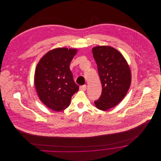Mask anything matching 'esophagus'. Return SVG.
Returning <instances> with one entry per match:
<instances>
[{
  "instance_id": "1",
  "label": "esophagus",
  "mask_w": 161,
  "mask_h": 161,
  "mask_svg": "<svg viewBox=\"0 0 161 161\" xmlns=\"http://www.w3.org/2000/svg\"><path fill=\"white\" fill-rule=\"evenodd\" d=\"M87 89V86L86 85H84V86H80V90L81 91H85Z\"/></svg>"
}]
</instances>
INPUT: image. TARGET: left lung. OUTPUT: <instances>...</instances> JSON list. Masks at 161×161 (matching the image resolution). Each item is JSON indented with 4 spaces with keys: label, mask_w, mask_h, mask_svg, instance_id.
Masks as SVG:
<instances>
[{
    "label": "left lung",
    "mask_w": 161,
    "mask_h": 161,
    "mask_svg": "<svg viewBox=\"0 0 161 161\" xmlns=\"http://www.w3.org/2000/svg\"><path fill=\"white\" fill-rule=\"evenodd\" d=\"M92 53L102 84L101 96L95 105L106 111L117 105L127 93L131 82V69L121 53L112 46H95Z\"/></svg>",
    "instance_id": "left-lung-1"
}]
</instances>
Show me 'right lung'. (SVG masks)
Returning <instances> with one entry per match:
<instances>
[{
	"label": "right lung",
	"instance_id": "add662e5",
	"mask_svg": "<svg viewBox=\"0 0 161 161\" xmlns=\"http://www.w3.org/2000/svg\"><path fill=\"white\" fill-rule=\"evenodd\" d=\"M77 49L58 47L46 53L38 62L35 86L40 100L54 111L68 107L72 96L79 91L69 65Z\"/></svg>",
	"mask_w": 161,
	"mask_h": 161
}]
</instances>
